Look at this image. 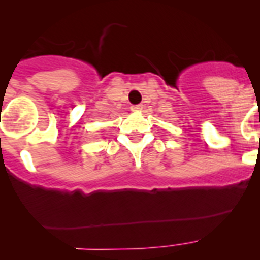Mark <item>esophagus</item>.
<instances>
[{
    "label": "esophagus",
    "instance_id": "34e87169",
    "mask_svg": "<svg viewBox=\"0 0 260 260\" xmlns=\"http://www.w3.org/2000/svg\"><path fill=\"white\" fill-rule=\"evenodd\" d=\"M132 109H133V110H142V109H143V105H142V104L133 105V107H132Z\"/></svg>",
    "mask_w": 260,
    "mask_h": 260
}]
</instances>
